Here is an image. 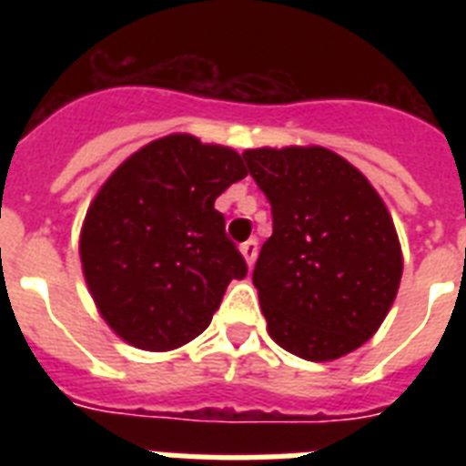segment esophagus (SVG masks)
<instances>
[{
  "label": "esophagus",
  "mask_w": 466,
  "mask_h": 466,
  "mask_svg": "<svg viewBox=\"0 0 466 466\" xmlns=\"http://www.w3.org/2000/svg\"><path fill=\"white\" fill-rule=\"evenodd\" d=\"M241 256H244V261H247V266L251 268L256 263V256H258V241L256 239H248L241 244Z\"/></svg>",
  "instance_id": "34e87169"
}]
</instances>
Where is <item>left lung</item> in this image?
<instances>
[{"instance_id": "left-lung-1", "label": "left lung", "mask_w": 466, "mask_h": 466, "mask_svg": "<svg viewBox=\"0 0 466 466\" xmlns=\"http://www.w3.org/2000/svg\"><path fill=\"white\" fill-rule=\"evenodd\" d=\"M241 157L273 212L254 268L270 339L311 362L353 353L375 336L404 273L387 205L350 161L319 145Z\"/></svg>"}]
</instances>
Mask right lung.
I'll return each instance as SVG.
<instances>
[{"mask_svg":"<svg viewBox=\"0 0 466 466\" xmlns=\"http://www.w3.org/2000/svg\"><path fill=\"white\" fill-rule=\"evenodd\" d=\"M247 176L232 147L174 133L127 157L91 200L79 258L94 305L120 339L164 353L208 329L247 263L215 200Z\"/></svg>","mask_w":466,"mask_h":466,"instance_id":"add662e5","label":"right lung"}]
</instances>
